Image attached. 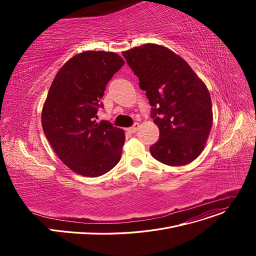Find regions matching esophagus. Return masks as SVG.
<instances>
[{
  "label": "esophagus",
  "mask_w": 256,
  "mask_h": 256,
  "mask_svg": "<svg viewBox=\"0 0 256 256\" xmlns=\"http://www.w3.org/2000/svg\"><path fill=\"white\" fill-rule=\"evenodd\" d=\"M139 128H140V124H135L132 126L128 128V130L130 132H136L139 130Z\"/></svg>",
  "instance_id": "obj_1"
}]
</instances>
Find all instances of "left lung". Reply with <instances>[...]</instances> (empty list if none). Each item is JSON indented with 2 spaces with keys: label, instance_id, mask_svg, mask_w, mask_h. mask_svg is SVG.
Instances as JSON below:
<instances>
[{
  "label": "left lung",
  "instance_id": "8db88e82",
  "mask_svg": "<svg viewBox=\"0 0 256 256\" xmlns=\"http://www.w3.org/2000/svg\"><path fill=\"white\" fill-rule=\"evenodd\" d=\"M146 91L158 141L150 154L169 166L189 164L201 154L212 126L210 92L182 57L154 44L122 52Z\"/></svg>",
  "mask_w": 256,
  "mask_h": 256
}]
</instances>
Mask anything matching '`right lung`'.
<instances>
[{"label": "right lung", "instance_id": "right-lung-1", "mask_svg": "<svg viewBox=\"0 0 256 256\" xmlns=\"http://www.w3.org/2000/svg\"><path fill=\"white\" fill-rule=\"evenodd\" d=\"M124 64L116 52H83L61 67L50 87L42 113L44 132L62 162L80 176H100L120 160L124 130L94 118L108 82Z\"/></svg>", "mask_w": 256, "mask_h": 256}]
</instances>
